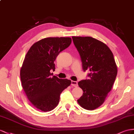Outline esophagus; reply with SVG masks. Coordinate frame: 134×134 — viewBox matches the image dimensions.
Instances as JSON below:
<instances>
[{
	"label": "esophagus",
	"instance_id": "obj_1",
	"mask_svg": "<svg viewBox=\"0 0 134 134\" xmlns=\"http://www.w3.org/2000/svg\"><path fill=\"white\" fill-rule=\"evenodd\" d=\"M71 85H72V86H74L75 87H77L78 86L77 82V81H71Z\"/></svg>",
	"mask_w": 134,
	"mask_h": 134
}]
</instances>
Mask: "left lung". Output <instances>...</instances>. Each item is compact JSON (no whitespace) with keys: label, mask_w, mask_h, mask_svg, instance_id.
<instances>
[{"label":"left lung","mask_w":134,"mask_h":134,"mask_svg":"<svg viewBox=\"0 0 134 134\" xmlns=\"http://www.w3.org/2000/svg\"><path fill=\"white\" fill-rule=\"evenodd\" d=\"M79 53L84 71L90 72V79L79 81L83 94L77 100L82 108L93 110L104 102L117 75L113 53L105 43L91 37L72 36Z\"/></svg>","instance_id":"8db88e82"}]
</instances>
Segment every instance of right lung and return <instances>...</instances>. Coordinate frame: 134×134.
I'll return each mask as SVG.
<instances>
[{
  "instance_id": "right-lung-1",
  "label": "right lung",
  "mask_w": 134,
  "mask_h": 134,
  "mask_svg": "<svg viewBox=\"0 0 134 134\" xmlns=\"http://www.w3.org/2000/svg\"><path fill=\"white\" fill-rule=\"evenodd\" d=\"M70 37H47L34 43L27 52L20 69L24 91L39 110H52L59 104L60 94L71 81L51 76L54 61L60 52L70 45Z\"/></svg>"
}]
</instances>
